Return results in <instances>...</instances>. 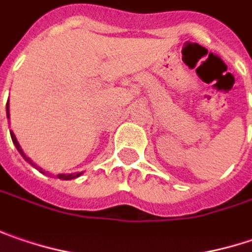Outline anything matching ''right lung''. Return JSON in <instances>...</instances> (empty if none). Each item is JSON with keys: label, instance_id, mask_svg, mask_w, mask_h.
<instances>
[{"label": "right lung", "instance_id": "obj_1", "mask_svg": "<svg viewBox=\"0 0 252 252\" xmlns=\"http://www.w3.org/2000/svg\"><path fill=\"white\" fill-rule=\"evenodd\" d=\"M7 115H8V117H9V112H8V104H7ZM11 138H12V142H14V145L17 147V150L20 151V154H21V156H23L24 158H25V159H27V161H28V162L31 164V165L37 167L35 164H32V161H31V159H30L28 157H25V154H24V153H23V150H21V147H20V144H18V141H17V138H15V135H14L12 132H11ZM78 175H80V174H75V175H72V174H68V175H65V174H58L57 177H58L60 180H72V178H75V177H78Z\"/></svg>", "mask_w": 252, "mask_h": 252}]
</instances>
